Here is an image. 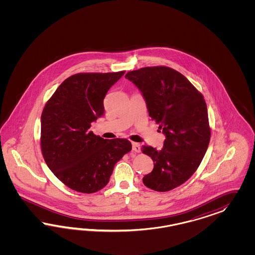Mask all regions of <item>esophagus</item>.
Returning a JSON list of instances; mask_svg holds the SVG:
<instances>
[{
	"label": "esophagus",
	"mask_w": 255,
	"mask_h": 255,
	"mask_svg": "<svg viewBox=\"0 0 255 255\" xmlns=\"http://www.w3.org/2000/svg\"><path fill=\"white\" fill-rule=\"evenodd\" d=\"M132 150L135 151V152H140L141 147H140L138 143H134V142L132 143Z\"/></svg>",
	"instance_id": "1"
}]
</instances>
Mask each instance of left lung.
Returning a JSON list of instances; mask_svg holds the SVG:
<instances>
[{"mask_svg": "<svg viewBox=\"0 0 255 255\" xmlns=\"http://www.w3.org/2000/svg\"><path fill=\"white\" fill-rule=\"evenodd\" d=\"M125 78L140 90L148 115L165 135L161 150L142 147L154 162L143 183L168 192L191 178L206 154L211 133L207 104L183 75L170 67H144L128 72Z\"/></svg>", "mask_w": 255, "mask_h": 255, "instance_id": "1", "label": "left lung"}]
</instances>
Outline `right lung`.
I'll list each match as a JSON object with an SVG mask.
<instances>
[{
    "mask_svg": "<svg viewBox=\"0 0 255 255\" xmlns=\"http://www.w3.org/2000/svg\"><path fill=\"white\" fill-rule=\"evenodd\" d=\"M124 73L73 75L58 87L43 109L42 154L55 176L74 191H100L117 162L131 151L129 140L102 138L90 130L92 123L105 113L108 90Z\"/></svg>",
    "mask_w": 255,
    "mask_h": 255,
    "instance_id": "right-lung-1",
    "label": "right lung"
}]
</instances>
